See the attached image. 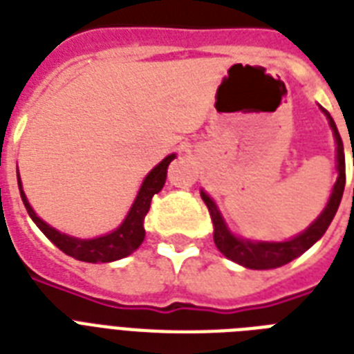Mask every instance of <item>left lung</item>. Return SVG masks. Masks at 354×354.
I'll return each mask as SVG.
<instances>
[{
  "instance_id": "obj_1",
  "label": "left lung",
  "mask_w": 354,
  "mask_h": 354,
  "mask_svg": "<svg viewBox=\"0 0 354 354\" xmlns=\"http://www.w3.org/2000/svg\"><path fill=\"white\" fill-rule=\"evenodd\" d=\"M327 118H329L330 128H333L336 139L338 180H336L335 189H333V194H330L329 198V204L324 209V213L301 235L294 236V239L285 242H250L236 239V236H233L232 233L227 232L226 224L222 221L215 202L207 194L202 193V200L207 205L211 221H213V226H215V232H213L215 244L227 259H232L235 263L253 270L279 268L283 264L290 263L296 257H299L303 252H307L308 248L313 246L318 239H322V235L327 232V227H329V224L335 218L336 211H338V205L342 202V194H344V187H346V154H344V143H342L340 133H338V128H336L333 118H330L329 113H327Z\"/></svg>"
}]
</instances>
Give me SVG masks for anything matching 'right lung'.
<instances>
[{"label":"right lung","mask_w":354,"mask_h":354,"mask_svg":"<svg viewBox=\"0 0 354 354\" xmlns=\"http://www.w3.org/2000/svg\"><path fill=\"white\" fill-rule=\"evenodd\" d=\"M174 160V154L167 156L165 160L161 161L160 165L154 167L149 172V176L145 178L143 185L139 189L138 198L133 202L132 209L127 215L124 222L115 230V232L108 233L104 236H97V239H88V241H80V239H73V236L64 235V233L57 232L55 227L47 226L46 222L36 216L32 207L29 205L27 198H25L24 191H21V182L18 176V187L21 200H24L25 209L29 213V216L35 221V224L41 230V233L49 239V241L62 250L66 255L84 263H112L118 259L127 257L133 250H138L139 244L145 239V216L150 209V202L156 193H160L161 187L165 185L167 178V167Z\"/></svg>","instance_id":"1"}]
</instances>
